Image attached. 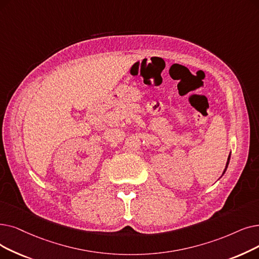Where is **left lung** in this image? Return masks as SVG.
<instances>
[{
	"instance_id": "left-lung-1",
	"label": "left lung",
	"mask_w": 259,
	"mask_h": 259,
	"mask_svg": "<svg viewBox=\"0 0 259 259\" xmlns=\"http://www.w3.org/2000/svg\"><path fill=\"white\" fill-rule=\"evenodd\" d=\"M230 157H231V153H230V155H229V159H228V162H227V166H226V169H224L223 174H224V172H226V170H227V167H228V165H229V162H230Z\"/></svg>"
}]
</instances>
